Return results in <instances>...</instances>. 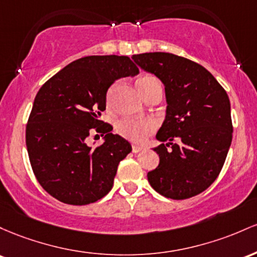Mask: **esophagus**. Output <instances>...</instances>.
<instances>
[{"label":"esophagus","instance_id":"obj_1","mask_svg":"<svg viewBox=\"0 0 257 257\" xmlns=\"http://www.w3.org/2000/svg\"><path fill=\"white\" fill-rule=\"evenodd\" d=\"M141 151H143V147L136 146V144H134V146H132V152H134V153H138Z\"/></svg>","mask_w":257,"mask_h":257}]
</instances>
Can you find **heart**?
<instances>
[{
  "label": "heart",
  "instance_id": "b5f03b06",
  "mask_svg": "<svg viewBox=\"0 0 257 257\" xmlns=\"http://www.w3.org/2000/svg\"><path fill=\"white\" fill-rule=\"evenodd\" d=\"M158 80L153 76H143L138 80V88L141 93L146 94L154 85H157ZM155 125L152 120L141 119H123L116 126V131L120 136L131 142L141 143L146 140L149 135L154 131Z\"/></svg>",
  "mask_w": 257,
  "mask_h": 257
}]
</instances>
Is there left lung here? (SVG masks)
I'll list each match as a JSON object with an SVG mask.
<instances>
[{
    "mask_svg": "<svg viewBox=\"0 0 257 257\" xmlns=\"http://www.w3.org/2000/svg\"><path fill=\"white\" fill-rule=\"evenodd\" d=\"M165 86L166 116L154 148L160 163L148 172L154 191L182 200L200 194L220 175L232 142L227 92L204 66L165 52L135 54Z\"/></svg>",
    "mask_w": 257,
    "mask_h": 257,
    "instance_id": "left-lung-1",
    "label": "left lung"
}]
</instances>
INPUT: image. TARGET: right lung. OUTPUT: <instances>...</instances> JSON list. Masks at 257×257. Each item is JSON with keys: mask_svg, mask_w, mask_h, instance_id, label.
Wrapping results in <instances>:
<instances>
[{"mask_svg": "<svg viewBox=\"0 0 257 257\" xmlns=\"http://www.w3.org/2000/svg\"><path fill=\"white\" fill-rule=\"evenodd\" d=\"M138 73L126 56H88L66 65L37 92L25 132L28 154L39 183L57 200L87 205L110 192L132 147L111 134L100 113L108 88ZM92 132L105 136L96 149L87 146Z\"/></svg>", "mask_w": 257, "mask_h": 257, "instance_id": "right-lung-1", "label": "right lung"}]
</instances>
